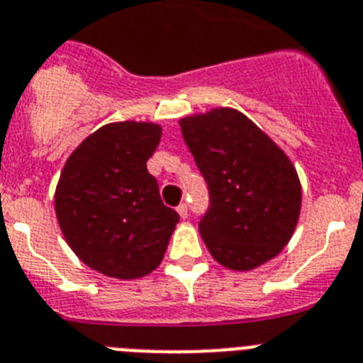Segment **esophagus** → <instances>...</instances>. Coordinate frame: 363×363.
<instances>
[{"instance_id":"esophagus-1","label":"esophagus","mask_w":363,"mask_h":363,"mask_svg":"<svg viewBox=\"0 0 363 363\" xmlns=\"http://www.w3.org/2000/svg\"><path fill=\"white\" fill-rule=\"evenodd\" d=\"M178 215L182 216V218H187V215H189V206H187V203H179V206H178Z\"/></svg>"}]
</instances>
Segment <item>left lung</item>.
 <instances>
[{
  "instance_id": "obj_1",
  "label": "left lung",
  "mask_w": 363,
  "mask_h": 363,
  "mask_svg": "<svg viewBox=\"0 0 363 363\" xmlns=\"http://www.w3.org/2000/svg\"><path fill=\"white\" fill-rule=\"evenodd\" d=\"M209 191L198 228L231 270H253L288 244L301 209L299 178L281 148L231 108L179 121Z\"/></svg>"
}]
</instances>
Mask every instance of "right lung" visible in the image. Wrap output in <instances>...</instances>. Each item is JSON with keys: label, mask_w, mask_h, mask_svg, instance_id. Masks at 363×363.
<instances>
[{"label": "right lung", "mask_w": 363, "mask_h": 363, "mask_svg": "<svg viewBox=\"0 0 363 363\" xmlns=\"http://www.w3.org/2000/svg\"><path fill=\"white\" fill-rule=\"evenodd\" d=\"M160 139L152 123H111L86 138L62 170L55 194L62 233L80 261L108 277L156 270L178 224L147 169Z\"/></svg>", "instance_id": "right-lung-1"}]
</instances>
